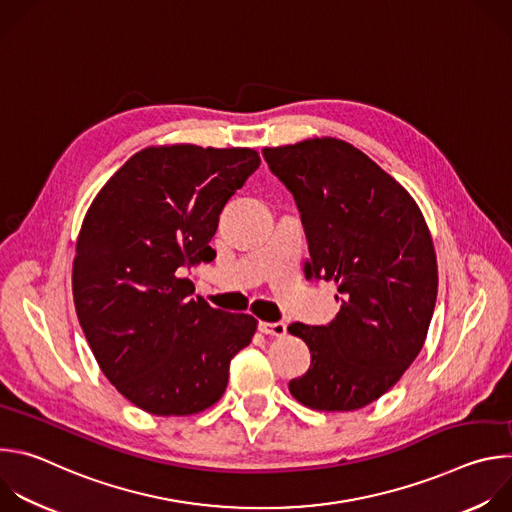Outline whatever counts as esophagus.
I'll return each mask as SVG.
<instances>
[{
  "instance_id": "esophagus-1",
  "label": "esophagus",
  "mask_w": 512,
  "mask_h": 512,
  "mask_svg": "<svg viewBox=\"0 0 512 512\" xmlns=\"http://www.w3.org/2000/svg\"><path fill=\"white\" fill-rule=\"evenodd\" d=\"M259 330L269 336H285L287 324L285 322H259Z\"/></svg>"
}]
</instances>
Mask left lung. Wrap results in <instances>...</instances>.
Returning <instances> with one entry per match:
<instances>
[{"label":"left lung","instance_id":"1","mask_svg":"<svg viewBox=\"0 0 512 512\" xmlns=\"http://www.w3.org/2000/svg\"><path fill=\"white\" fill-rule=\"evenodd\" d=\"M263 158L298 204L306 269L340 291L332 322L287 328L312 356L289 393L318 411L360 409L401 379L427 336L437 263L423 214L397 180L346 141L306 139L265 148Z\"/></svg>","mask_w":512,"mask_h":512}]
</instances>
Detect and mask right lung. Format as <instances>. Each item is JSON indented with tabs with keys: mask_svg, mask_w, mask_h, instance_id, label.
<instances>
[{
	"mask_svg": "<svg viewBox=\"0 0 512 512\" xmlns=\"http://www.w3.org/2000/svg\"><path fill=\"white\" fill-rule=\"evenodd\" d=\"M255 150L162 145L131 156L93 200L72 263V296L109 383L152 415H192L223 397L231 358L257 320L192 298L184 273L229 198L259 168Z\"/></svg>",
	"mask_w": 512,
	"mask_h": 512,
	"instance_id": "1",
	"label": "right lung"
}]
</instances>
